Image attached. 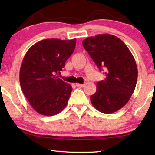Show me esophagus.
Segmentation results:
<instances>
[{
	"mask_svg": "<svg viewBox=\"0 0 155 155\" xmlns=\"http://www.w3.org/2000/svg\"><path fill=\"white\" fill-rule=\"evenodd\" d=\"M76 85L78 87H83L84 86V84H80V83H76Z\"/></svg>",
	"mask_w": 155,
	"mask_h": 155,
	"instance_id": "1",
	"label": "esophagus"
}]
</instances>
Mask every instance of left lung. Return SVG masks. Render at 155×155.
Masks as SVG:
<instances>
[{
	"mask_svg": "<svg viewBox=\"0 0 155 155\" xmlns=\"http://www.w3.org/2000/svg\"><path fill=\"white\" fill-rule=\"evenodd\" d=\"M100 71L106 77L96 84V93L91 96L93 106L104 114L122 108L129 101L137 80L134 57L123 41L110 34L89 37L82 41Z\"/></svg>",
	"mask_w": 155,
	"mask_h": 155,
	"instance_id": "1",
	"label": "left lung"
}]
</instances>
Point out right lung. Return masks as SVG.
I'll return each instance as SVG.
<instances>
[{
    "instance_id": "add662e5",
    "label": "right lung",
    "mask_w": 155,
    "mask_h": 155,
    "mask_svg": "<svg viewBox=\"0 0 155 155\" xmlns=\"http://www.w3.org/2000/svg\"><path fill=\"white\" fill-rule=\"evenodd\" d=\"M76 46V39H46L34 44L25 54L20 70L23 94L33 109L51 116L65 109L72 86L56 74L65 67Z\"/></svg>"
}]
</instances>
